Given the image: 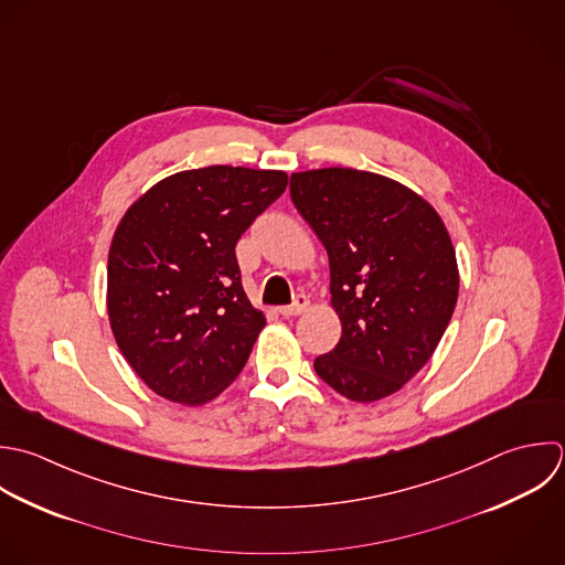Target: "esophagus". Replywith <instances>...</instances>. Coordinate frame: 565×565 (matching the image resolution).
Returning <instances> with one entry per match:
<instances>
[{
	"mask_svg": "<svg viewBox=\"0 0 565 565\" xmlns=\"http://www.w3.org/2000/svg\"><path fill=\"white\" fill-rule=\"evenodd\" d=\"M308 306H310L308 297H306V295H297L290 306H281V308H279V315H284V317H297V315L306 312Z\"/></svg>",
	"mask_w": 565,
	"mask_h": 565,
	"instance_id": "esophagus-1",
	"label": "esophagus"
}]
</instances>
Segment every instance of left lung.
<instances>
[{
	"label": "left lung",
	"instance_id": "obj_1",
	"mask_svg": "<svg viewBox=\"0 0 565 565\" xmlns=\"http://www.w3.org/2000/svg\"><path fill=\"white\" fill-rule=\"evenodd\" d=\"M290 198L328 250L343 328L315 372L356 403L396 394L456 310L460 275L445 222L405 184L345 167L292 173Z\"/></svg>",
	"mask_w": 565,
	"mask_h": 565
}]
</instances>
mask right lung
<instances>
[{
  "label": "right lung",
  "mask_w": 565,
  "mask_h": 565,
  "mask_svg": "<svg viewBox=\"0 0 565 565\" xmlns=\"http://www.w3.org/2000/svg\"><path fill=\"white\" fill-rule=\"evenodd\" d=\"M286 184L284 171L213 164L160 180L122 215L107 315L122 356L158 396L204 405L246 365L266 317L242 288L235 244Z\"/></svg>",
  "instance_id": "obj_1"
}]
</instances>
